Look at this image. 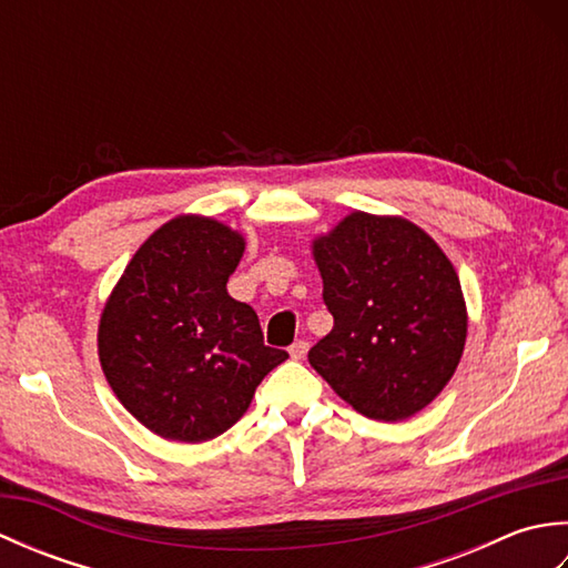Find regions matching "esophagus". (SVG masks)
<instances>
[{
	"label": "esophagus",
	"instance_id": "1",
	"mask_svg": "<svg viewBox=\"0 0 568 568\" xmlns=\"http://www.w3.org/2000/svg\"><path fill=\"white\" fill-rule=\"evenodd\" d=\"M307 348H310V344H307L305 339H297V342H293L291 348H287V352H291V356H293L295 361H303L305 354H307Z\"/></svg>",
	"mask_w": 568,
	"mask_h": 568
}]
</instances>
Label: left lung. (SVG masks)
<instances>
[{
  "mask_svg": "<svg viewBox=\"0 0 568 568\" xmlns=\"http://www.w3.org/2000/svg\"><path fill=\"white\" fill-rule=\"evenodd\" d=\"M332 332L310 364L361 415L407 419L427 407L466 342L462 283L419 226L354 212L315 241Z\"/></svg>",
  "mask_w": 568,
  "mask_h": 568,
  "instance_id": "1",
  "label": "left lung"
}]
</instances>
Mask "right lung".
I'll return each mask as SVG.
<instances>
[{
	"mask_svg": "<svg viewBox=\"0 0 568 568\" xmlns=\"http://www.w3.org/2000/svg\"><path fill=\"white\" fill-rule=\"evenodd\" d=\"M244 253L232 229L178 216L136 256L102 312L100 361L119 400L173 442L220 437L287 352L263 344L258 315L226 293Z\"/></svg>",
	"mask_w": 568,
	"mask_h": 568,
	"instance_id": "1",
	"label": "right lung"
}]
</instances>
